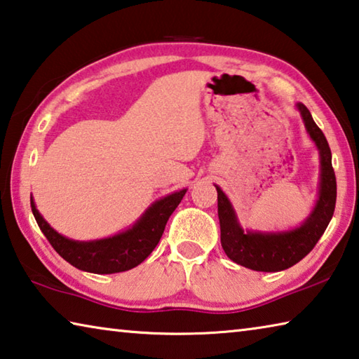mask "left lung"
<instances>
[{
  "instance_id": "obj_1",
  "label": "left lung",
  "mask_w": 359,
  "mask_h": 359,
  "mask_svg": "<svg viewBox=\"0 0 359 359\" xmlns=\"http://www.w3.org/2000/svg\"><path fill=\"white\" fill-rule=\"evenodd\" d=\"M307 135L318 150L320 184L318 198L309 217L299 226L287 231H252L241 226L233 204L218 185V220H220V239L226 257L252 271L278 272L306 257L323 236L336 208L337 184L332 169L331 149L326 137L315 123L309 109L297 102Z\"/></svg>"
}]
</instances>
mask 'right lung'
Returning <instances> with one entry per match:
<instances>
[{
	"mask_svg": "<svg viewBox=\"0 0 359 359\" xmlns=\"http://www.w3.org/2000/svg\"><path fill=\"white\" fill-rule=\"evenodd\" d=\"M185 193L187 188L158 199L149 205L133 226L111 238L96 241H72L57 233L36 209L33 196L29 198V201H32L36 223L39 224L41 231L60 257L85 272L115 274V272L133 269L154 252L161 239L169 217L180 204Z\"/></svg>",
	"mask_w": 359,
	"mask_h": 359,
	"instance_id": "right-lung-1",
	"label": "right lung"
}]
</instances>
